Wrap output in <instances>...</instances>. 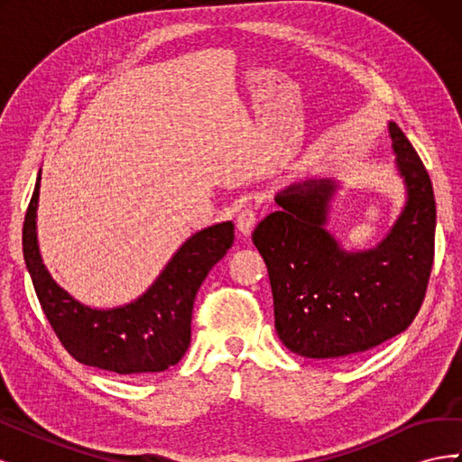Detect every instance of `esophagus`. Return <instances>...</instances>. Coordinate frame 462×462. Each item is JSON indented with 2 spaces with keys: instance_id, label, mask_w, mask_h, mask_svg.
I'll return each instance as SVG.
<instances>
[{
  "instance_id": "34e87169",
  "label": "esophagus",
  "mask_w": 462,
  "mask_h": 462,
  "mask_svg": "<svg viewBox=\"0 0 462 462\" xmlns=\"http://www.w3.org/2000/svg\"><path fill=\"white\" fill-rule=\"evenodd\" d=\"M254 226H256V212H254V208H250V206L243 208L241 212H239V216H236V229H239L241 235L248 236L250 233H253Z\"/></svg>"
}]
</instances>
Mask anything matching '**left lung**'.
Wrapping results in <instances>:
<instances>
[{
	"mask_svg": "<svg viewBox=\"0 0 462 462\" xmlns=\"http://www.w3.org/2000/svg\"><path fill=\"white\" fill-rule=\"evenodd\" d=\"M407 202L385 239L348 253L326 229L337 183L312 179L275 197L253 241L268 265L279 339L306 358L365 353L411 326L433 265L436 200L422 160L389 123Z\"/></svg>",
	"mask_w": 462,
	"mask_h": 462,
	"instance_id": "1",
	"label": "left lung"
}]
</instances>
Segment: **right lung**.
<instances>
[{"label":"right lung","mask_w":462,"mask_h":462,"mask_svg":"<svg viewBox=\"0 0 462 462\" xmlns=\"http://www.w3.org/2000/svg\"><path fill=\"white\" fill-rule=\"evenodd\" d=\"M38 197L40 173L24 216L23 254L42 310L67 353L82 365L121 375L175 366L190 345L197 292L208 272L233 245V221L194 233L144 295L117 309L102 310L69 295L42 262L36 236Z\"/></svg>","instance_id":"1"}]
</instances>
